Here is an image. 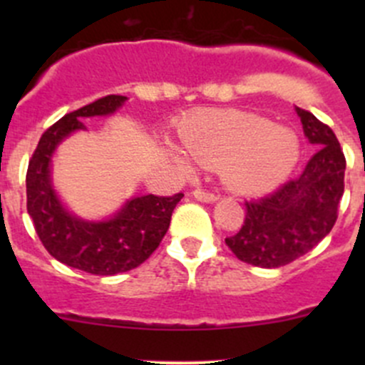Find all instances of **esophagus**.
I'll list each match as a JSON object with an SVG mask.
<instances>
[{
  "mask_svg": "<svg viewBox=\"0 0 365 365\" xmlns=\"http://www.w3.org/2000/svg\"><path fill=\"white\" fill-rule=\"evenodd\" d=\"M192 194L196 200L203 201V203H213V201L219 200V196H217L215 192H210V190H205V189H196Z\"/></svg>",
  "mask_w": 365,
  "mask_h": 365,
  "instance_id": "1",
  "label": "esophagus"
}]
</instances>
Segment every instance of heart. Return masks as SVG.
I'll list each match as a JSON object with an SVG mask.
<instances>
[{
    "instance_id": "1",
    "label": "heart",
    "mask_w": 365,
    "mask_h": 365,
    "mask_svg": "<svg viewBox=\"0 0 365 365\" xmlns=\"http://www.w3.org/2000/svg\"><path fill=\"white\" fill-rule=\"evenodd\" d=\"M185 155L203 168H219L224 183L240 194L274 189L300 160V141L293 130L249 113H200L180 125ZM182 168L189 160L176 155Z\"/></svg>"
}]
</instances>
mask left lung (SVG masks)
<instances>
[{"label": "left lung", "instance_id": "obj_1", "mask_svg": "<svg viewBox=\"0 0 365 365\" xmlns=\"http://www.w3.org/2000/svg\"><path fill=\"white\" fill-rule=\"evenodd\" d=\"M304 134L318 148L300 176L274 192L245 201L240 231L226 238L244 263L279 268L314 249L332 231L344 192L346 159L336 134L312 113L297 108Z\"/></svg>", "mask_w": 365, "mask_h": 365}]
</instances>
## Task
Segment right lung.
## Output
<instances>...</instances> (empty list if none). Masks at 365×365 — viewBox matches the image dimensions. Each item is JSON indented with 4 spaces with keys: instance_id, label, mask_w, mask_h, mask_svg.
Wrapping results in <instances>:
<instances>
[{
    "instance_id": "right-lung-1",
    "label": "right lung",
    "mask_w": 365,
    "mask_h": 365,
    "mask_svg": "<svg viewBox=\"0 0 365 365\" xmlns=\"http://www.w3.org/2000/svg\"><path fill=\"white\" fill-rule=\"evenodd\" d=\"M127 97L108 95L65 114L40 138L26 173V208L47 252L61 263L93 275H114L145 263L168 233L175 206L183 194L134 197L118 215L104 222L72 217L51 187L49 162L54 148L86 128L84 118L104 116L120 108Z\"/></svg>"
}]
</instances>
